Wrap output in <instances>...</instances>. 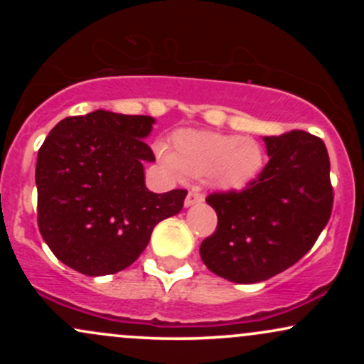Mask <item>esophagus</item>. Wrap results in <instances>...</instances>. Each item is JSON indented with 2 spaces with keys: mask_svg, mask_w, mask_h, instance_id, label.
<instances>
[{
  "mask_svg": "<svg viewBox=\"0 0 364 364\" xmlns=\"http://www.w3.org/2000/svg\"><path fill=\"white\" fill-rule=\"evenodd\" d=\"M202 202H203V195L200 193V191L196 190V188H193V190H191L190 193L186 195L185 207H193V205H196V203H202Z\"/></svg>",
  "mask_w": 364,
  "mask_h": 364,
  "instance_id": "esophagus-1",
  "label": "esophagus"
}]
</instances>
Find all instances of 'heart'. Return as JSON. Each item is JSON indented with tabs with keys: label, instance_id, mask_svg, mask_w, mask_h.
<instances>
[{
	"label": "heart",
	"instance_id": "obj_1",
	"mask_svg": "<svg viewBox=\"0 0 364 364\" xmlns=\"http://www.w3.org/2000/svg\"><path fill=\"white\" fill-rule=\"evenodd\" d=\"M157 156L176 178L208 176L215 188L240 191L260 176L265 154L257 140L215 132L183 129L174 135V152L157 147Z\"/></svg>",
	"mask_w": 364,
	"mask_h": 364
}]
</instances>
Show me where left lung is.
Instances as JSON below:
<instances>
[{"instance_id":"1","label":"left lung","mask_w":364,"mask_h":364,"mask_svg":"<svg viewBox=\"0 0 364 364\" xmlns=\"http://www.w3.org/2000/svg\"><path fill=\"white\" fill-rule=\"evenodd\" d=\"M263 141L269 162L257 181L237 193L207 196L217 229L202 241L200 257L210 272L237 284L267 281L294 265L332 212L323 141L301 129Z\"/></svg>"}]
</instances>
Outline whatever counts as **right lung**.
Masks as SVG:
<instances>
[{"mask_svg": "<svg viewBox=\"0 0 364 364\" xmlns=\"http://www.w3.org/2000/svg\"><path fill=\"white\" fill-rule=\"evenodd\" d=\"M152 116L97 109L61 119L37 154L39 231L65 265L107 275L132 265L161 220L181 212L186 190L154 193L144 166Z\"/></svg>", "mask_w": 364, "mask_h": 364, "instance_id": "1", "label": "right lung"}]
</instances>
